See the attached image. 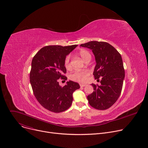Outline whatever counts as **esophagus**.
I'll list each match as a JSON object with an SVG mask.
<instances>
[{"label": "esophagus", "instance_id": "34e87169", "mask_svg": "<svg viewBox=\"0 0 148 148\" xmlns=\"http://www.w3.org/2000/svg\"><path fill=\"white\" fill-rule=\"evenodd\" d=\"M80 86L81 87H85V86H87V85L85 84H80Z\"/></svg>", "mask_w": 148, "mask_h": 148}]
</instances>
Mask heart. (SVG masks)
<instances>
[{
  "mask_svg": "<svg viewBox=\"0 0 148 148\" xmlns=\"http://www.w3.org/2000/svg\"><path fill=\"white\" fill-rule=\"evenodd\" d=\"M78 54L82 57L83 60L86 62L88 59L91 58V55L90 53L85 49H82L78 52ZM70 58L69 56H67L64 61V65L66 69L70 68ZM89 75V73L87 71H75L70 75V78L75 82H85L87 81L88 76Z\"/></svg>",
  "mask_w": 148,
  "mask_h": 148,
  "instance_id": "obj_1",
  "label": "heart"
}]
</instances>
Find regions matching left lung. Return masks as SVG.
I'll return each mask as SVG.
<instances>
[{"instance_id": "8db88e82", "label": "left lung", "mask_w": 148, "mask_h": 148, "mask_svg": "<svg viewBox=\"0 0 148 148\" xmlns=\"http://www.w3.org/2000/svg\"><path fill=\"white\" fill-rule=\"evenodd\" d=\"M80 46L92 51L96 62L93 75L101 85L92 84V93L88 95L90 105L95 109L105 110L112 106L121 94L125 77L122 58L110 44L104 42L91 41Z\"/></svg>"}]
</instances>
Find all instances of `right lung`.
I'll use <instances>...</instances> for the list:
<instances>
[{
	"mask_svg": "<svg viewBox=\"0 0 148 148\" xmlns=\"http://www.w3.org/2000/svg\"><path fill=\"white\" fill-rule=\"evenodd\" d=\"M77 46H46L33 58L29 81L36 99L49 111L59 113L68 110L73 101V92L80 87L71 80L64 87L58 82L60 78L67 79L63 75L66 73L65 59Z\"/></svg>",
	"mask_w": 148,
	"mask_h": 148,
	"instance_id": "right-lung-1",
	"label": "right lung"
}]
</instances>
